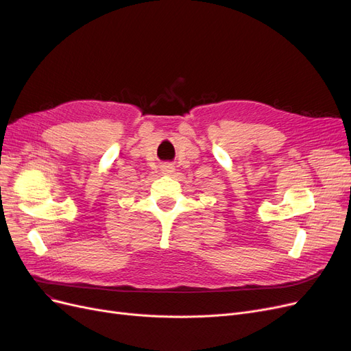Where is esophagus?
Returning <instances> with one entry per match:
<instances>
[{
	"instance_id": "1",
	"label": "esophagus",
	"mask_w": 351,
	"mask_h": 351,
	"mask_svg": "<svg viewBox=\"0 0 351 351\" xmlns=\"http://www.w3.org/2000/svg\"><path fill=\"white\" fill-rule=\"evenodd\" d=\"M160 172H162V175L169 176V175H172L175 172V167L171 163H163L160 166Z\"/></svg>"
}]
</instances>
